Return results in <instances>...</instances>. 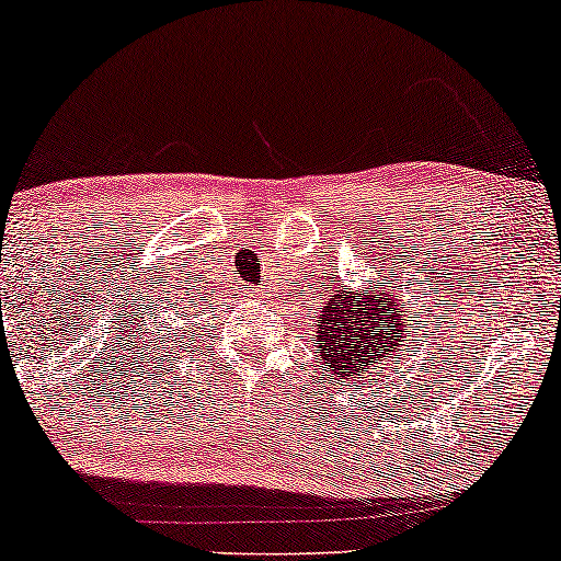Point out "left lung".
I'll return each mask as SVG.
<instances>
[{
    "mask_svg": "<svg viewBox=\"0 0 561 561\" xmlns=\"http://www.w3.org/2000/svg\"><path fill=\"white\" fill-rule=\"evenodd\" d=\"M402 298L337 290L317 319L319 370L355 383L370 368L394 358L410 340L412 317L399 314Z\"/></svg>",
    "mask_w": 561,
    "mask_h": 561,
    "instance_id": "1",
    "label": "left lung"
}]
</instances>
